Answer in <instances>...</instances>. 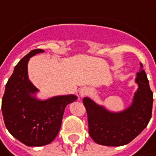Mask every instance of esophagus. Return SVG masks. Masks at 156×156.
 <instances>
[{"label":"esophagus","instance_id":"esophagus-1","mask_svg":"<svg viewBox=\"0 0 156 156\" xmlns=\"http://www.w3.org/2000/svg\"><path fill=\"white\" fill-rule=\"evenodd\" d=\"M88 92H89V89H88L87 87H85V86L82 87V88H80V90L78 91L80 97H85V95L88 94Z\"/></svg>","mask_w":156,"mask_h":156}]
</instances>
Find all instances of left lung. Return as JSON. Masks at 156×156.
<instances>
[{
    "mask_svg": "<svg viewBox=\"0 0 156 156\" xmlns=\"http://www.w3.org/2000/svg\"><path fill=\"white\" fill-rule=\"evenodd\" d=\"M140 65L134 79L138 85L131 104L125 109L113 112L85 97L89 134L99 145L119 147L132 141L147 126L152 115L153 92L148 79Z\"/></svg>",
    "mask_w": 156,
    "mask_h": 156,
    "instance_id": "1",
    "label": "left lung"
}]
</instances>
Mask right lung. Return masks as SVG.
Instances as JSON below:
<instances>
[{
    "label": "right lung",
    "instance_id": "1",
    "mask_svg": "<svg viewBox=\"0 0 156 156\" xmlns=\"http://www.w3.org/2000/svg\"><path fill=\"white\" fill-rule=\"evenodd\" d=\"M44 50L28 53L16 65L9 79L2 102V112L9 132L29 147L51 143L60 130L66 105L77 100L74 94L38 98L39 90L29 78L30 58Z\"/></svg>",
    "mask_w": 156,
    "mask_h": 156
}]
</instances>
